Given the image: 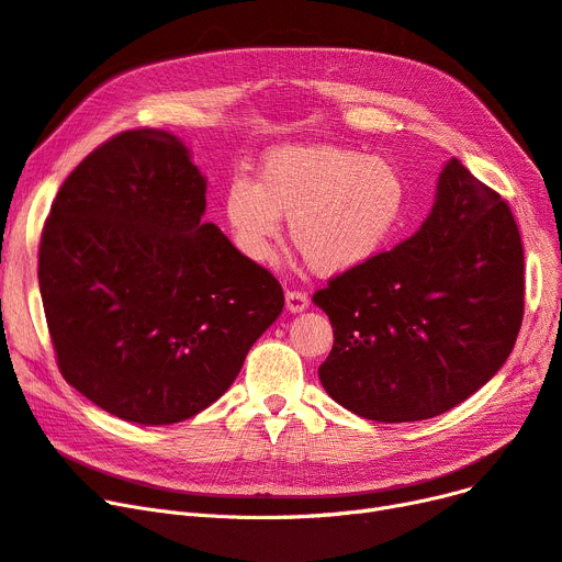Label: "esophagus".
<instances>
[{
    "label": "esophagus",
    "instance_id": "obj_1",
    "mask_svg": "<svg viewBox=\"0 0 562 562\" xmlns=\"http://www.w3.org/2000/svg\"><path fill=\"white\" fill-rule=\"evenodd\" d=\"M285 306H288V312H293V314L304 312V308L308 306V297L304 290H297V288L285 290Z\"/></svg>",
    "mask_w": 562,
    "mask_h": 562
}]
</instances>
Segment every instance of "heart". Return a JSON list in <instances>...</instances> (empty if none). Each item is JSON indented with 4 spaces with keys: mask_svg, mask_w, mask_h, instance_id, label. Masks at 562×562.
I'll list each match as a JSON object with an SVG mask.
<instances>
[{
    "mask_svg": "<svg viewBox=\"0 0 562 562\" xmlns=\"http://www.w3.org/2000/svg\"><path fill=\"white\" fill-rule=\"evenodd\" d=\"M409 183L381 156L341 146H285L269 153L258 183L235 177L225 218L244 256L265 262L290 218V239L316 272L341 274L389 244L406 221Z\"/></svg>",
    "mask_w": 562,
    "mask_h": 562,
    "instance_id": "1",
    "label": "heart"
}]
</instances>
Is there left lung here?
Instances as JSON below:
<instances>
[{
	"mask_svg": "<svg viewBox=\"0 0 562 562\" xmlns=\"http://www.w3.org/2000/svg\"><path fill=\"white\" fill-rule=\"evenodd\" d=\"M524 244L509 204L460 160L416 235L316 290L335 344L318 367L344 409L409 423L493 379L524 321Z\"/></svg>",
	"mask_w": 562,
	"mask_h": 562,
	"instance_id": "1",
	"label": "left lung"
}]
</instances>
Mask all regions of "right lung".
<instances>
[{
    "label": "right lung",
    "instance_id": "right-lung-1",
    "mask_svg": "<svg viewBox=\"0 0 562 562\" xmlns=\"http://www.w3.org/2000/svg\"><path fill=\"white\" fill-rule=\"evenodd\" d=\"M206 181L158 127L115 134L60 186L38 288L60 374L142 425L200 414L283 308L269 269L204 223Z\"/></svg>",
    "mask_w": 562,
    "mask_h": 562
}]
</instances>
